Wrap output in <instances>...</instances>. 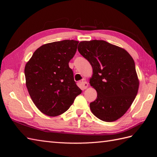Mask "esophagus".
Masks as SVG:
<instances>
[{"mask_svg": "<svg viewBox=\"0 0 157 157\" xmlns=\"http://www.w3.org/2000/svg\"><path fill=\"white\" fill-rule=\"evenodd\" d=\"M81 84H82V86L83 89L87 88V87L88 86V82L86 81H82Z\"/></svg>", "mask_w": 157, "mask_h": 157, "instance_id": "34e87169", "label": "esophagus"}]
</instances>
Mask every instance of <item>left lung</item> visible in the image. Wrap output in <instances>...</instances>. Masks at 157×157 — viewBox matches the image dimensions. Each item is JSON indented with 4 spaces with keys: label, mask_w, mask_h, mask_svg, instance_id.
Instances as JSON below:
<instances>
[{
    "label": "left lung",
    "mask_w": 157,
    "mask_h": 157,
    "mask_svg": "<svg viewBox=\"0 0 157 157\" xmlns=\"http://www.w3.org/2000/svg\"><path fill=\"white\" fill-rule=\"evenodd\" d=\"M78 50L93 69L90 84L97 91V99L90 103V110L103 121L118 120L138 92L134 59L124 48L104 40L80 42Z\"/></svg>",
    "instance_id": "8db88e82"
}]
</instances>
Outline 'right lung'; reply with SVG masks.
<instances>
[{
    "mask_svg": "<svg viewBox=\"0 0 157 157\" xmlns=\"http://www.w3.org/2000/svg\"><path fill=\"white\" fill-rule=\"evenodd\" d=\"M78 43L77 40H64L43 44L25 65L28 92L36 107L46 115L63 114L82 92L69 66Z\"/></svg>",
    "mask_w": 157,
    "mask_h": 157,
    "instance_id": "obj_1",
    "label": "right lung"
}]
</instances>
